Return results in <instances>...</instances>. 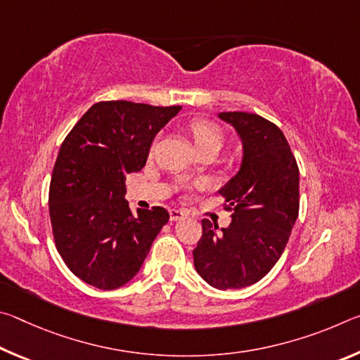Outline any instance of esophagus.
Returning <instances> with one entry per match:
<instances>
[{
  "instance_id": "1",
  "label": "esophagus",
  "mask_w": 360,
  "mask_h": 360,
  "mask_svg": "<svg viewBox=\"0 0 360 360\" xmlns=\"http://www.w3.org/2000/svg\"><path fill=\"white\" fill-rule=\"evenodd\" d=\"M187 217V211L184 210H169V219L172 221H181V219Z\"/></svg>"
}]
</instances>
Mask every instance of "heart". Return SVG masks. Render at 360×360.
<instances>
[{
    "label": "heart",
    "mask_w": 360,
    "mask_h": 360,
    "mask_svg": "<svg viewBox=\"0 0 360 360\" xmlns=\"http://www.w3.org/2000/svg\"><path fill=\"white\" fill-rule=\"evenodd\" d=\"M193 143L198 150L217 149L221 150L224 144V133L216 124L205 119H195L188 124Z\"/></svg>",
    "instance_id": "heart-1"
}]
</instances>
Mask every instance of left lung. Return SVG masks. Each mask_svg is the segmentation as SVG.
<instances>
[{"label": "left lung", "instance_id": "1", "mask_svg": "<svg viewBox=\"0 0 360 360\" xmlns=\"http://www.w3.org/2000/svg\"><path fill=\"white\" fill-rule=\"evenodd\" d=\"M243 146L238 173L219 193L231 222L217 231L203 219V235L193 249L195 270L212 288L243 289L260 281L288 245L298 217V167L284 133L249 112H219Z\"/></svg>", "mask_w": 360, "mask_h": 360}]
</instances>
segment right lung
<instances>
[{
    "label": "right lung",
    "mask_w": 360,
    "mask_h": 360,
    "mask_svg": "<svg viewBox=\"0 0 360 360\" xmlns=\"http://www.w3.org/2000/svg\"><path fill=\"white\" fill-rule=\"evenodd\" d=\"M181 106L100 101L60 148L49 188L53 240L66 266L103 290L136 276L169 214L162 206L133 214L125 176L146 165L154 138Z\"/></svg>",
    "instance_id": "1"
}]
</instances>
